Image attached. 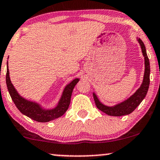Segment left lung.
<instances>
[{
  "label": "left lung",
  "mask_w": 160,
  "mask_h": 160,
  "mask_svg": "<svg viewBox=\"0 0 160 160\" xmlns=\"http://www.w3.org/2000/svg\"><path fill=\"white\" fill-rule=\"evenodd\" d=\"M138 41L140 44L143 56L145 58V73H144L143 82L140 88L127 100L118 104H116L113 107H108V106L104 105L98 100L96 94L94 92L92 93L93 94L94 101H95L96 105L98 109L102 110L104 113L109 116H121L131 113L139 106V104L142 102V100L146 96L150 84V72H151L149 59L147 56L146 49H145V46L142 41L140 38H138Z\"/></svg>",
  "instance_id": "1"
}]
</instances>
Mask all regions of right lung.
Masks as SVG:
<instances>
[{"label":"right lung","mask_w":160,"mask_h":160,"mask_svg":"<svg viewBox=\"0 0 160 160\" xmlns=\"http://www.w3.org/2000/svg\"><path fill=\"white\" fill-rule=\"evenodd\" d=\"M78 81H79V78H75L65 87L62 97L56 108L50 110H45L36 102L28 101L19 95L10 81L7 62L6 82H7L8 91L9 92L12 99L18 109L21 112V113L38 122H50L51 120L56 119L64 115L68 109L72 90Z\"/></svg>","instance_id":"add662e5"}]
</instances>
